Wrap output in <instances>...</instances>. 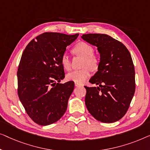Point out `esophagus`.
<instances>
[{
	"label": "esophagus",
	"instance_id": "esophagus-1",
	"mask_svg": "<svg viewBox=\"0 0 150 150\" xmlns=\"http://www.w3.org/2000/svg\"><path fill=\"white\" fill-rule=\"evenodd\" d=\"M75 86H77V87H81V86H83V85H82V84H81V83H75Z\"/></svg>",
	"mask_w": 150,
	"mask_h": 150
}]
</instances>
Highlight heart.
Instances as JSON below:
<instances>
[{
	"instance_id": "1",
	"label": "heart",
	"mask_w": 150,
	"mask_h": 150,
	"mask_svg": "<svg viewBox=\"0 0 150 150\" xmlns=\"http://www.w3.org/2000/svg\"><path fill=\"white\" fill-rule=\"evenodd\" d=\"M73 53L83 58L81 69L74 71L67 75V79L76 83H82L91 75V70H98L100 60L97 55L94 54V47L87 42L80 41L73 46ZM60 62L63 68L67 71H70L71 68V60L67 54L61 56Z\"/></svg>"
}]
</instances>
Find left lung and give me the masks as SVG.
Listing matches in <instances>:
<instances>
[{
    "label": "left lung",
    "instance_id": "left-lung-1",
    "mask_svg": "<svg viewBox=\"0 0 150 150\" xmlns=\"http://www.w3.org/2000/svg\"><path fill=\"white\" fill-rule=\"evenodd\" d=\"M81 38L98 48L100 64L90 79L98 87H87L85 103L96 120L113 123L126 114L135 91V72L126 46L105 34H85Z\"/></svg>",
    "mask_w": 150,
    "mask_h": 150
}]
</instances>
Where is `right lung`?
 Returning a JSON list of instances; mask_svg holds the SVG:
<instances>
[{
	"mask_svg": "<svg viewBox=\"0 0 150 150\" xmlns=\"http://www.w3.org/2000/svg\"><path fill=\"white\" fill-rule=\"evenodd\" d=\"M78 35L44 33L22 55L17 72L18 96L28 116L39 125L55 123L67 110L75 83H59L65 77L60 58Z\"/></svg>",
	"mask_w": 150,
	"mask_h": 150,
	"instance_id": "right-lung-1",
	"label": "right lung"
}]
</instances>
